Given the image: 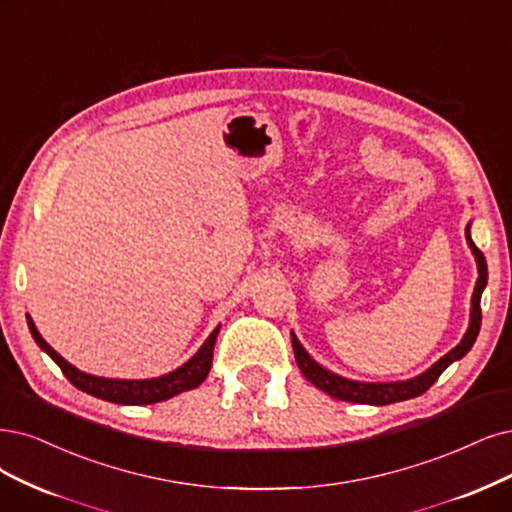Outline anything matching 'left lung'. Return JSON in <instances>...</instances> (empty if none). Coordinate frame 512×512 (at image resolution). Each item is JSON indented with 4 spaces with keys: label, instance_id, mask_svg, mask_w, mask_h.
<instances>
[{
    "label": "left lung",
    "instance_id": "obj_1",
    "mask_svg": "<svg viewBox=\"0 0 512 512\" xmlns=\"http://www.w3.org/2000/svg\"><path fill=\"white\" fill-rule=\"evenodd\" d=\"M466 242L470 246L472 255H475L477 261V270H479V278L475 285V293H472L470 299V320H468V329L462 337V342L449 350L443 358H439L430 369H426L424 373L411 377V380H401V382H356V380H348V377L337 375L329 369H325L323 365H318L314 358L308 354V350L299 344L297 335L291 331V344H293V352H295V361L299 371L306 375V380L310 384H314L318 390L327 392L333 399L339 401H348V403H363V405H390V403H399V401H407L413 399V396L424 394L434 382L439 380V375L451 365L460 361L462 356L468 354V350L472 348V344L477 342V335L481 329V295L483 289L487 285V263L483 253L477 249V244L472 242L470 238V223L466 225Z\"/></svg>",
    "mask_w": 512,
    "mask_h": 512
}]
</instances>
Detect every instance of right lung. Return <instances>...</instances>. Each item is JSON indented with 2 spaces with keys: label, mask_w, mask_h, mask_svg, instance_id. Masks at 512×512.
Masks as SVG:
<instances>
[{
  "label": "right lung",
  "mask_w": 512,
  "mask_h": 512,
  "mask_svg": "<svg viewBox=\"0 0 512 512\" xmlns=\"http://www.w3.org/2000/svg\"><path fill=\"white\" fill-rule=\"evenodd\" d=\"M27 325L29 331L35 339V344L40 346L52 361L61 367L67 380L97 399L109 401V403H120V405H151V403H160L168 401L173 396L185 392V390H194L198 388L204 380L208 371H211L213 365V350L221 325L213 329V333L206 337V342L200 346V350L189 358L187 363L181 367L168 371L160 377H149V380H116V377H101V375H92L86 371H80L78 367H73L67 363L65 358L56 352L46 339L37 331L33 318L27 314Z\"/></svg>",
  "instance_id": "right-lung-1"
}]
</instances>
